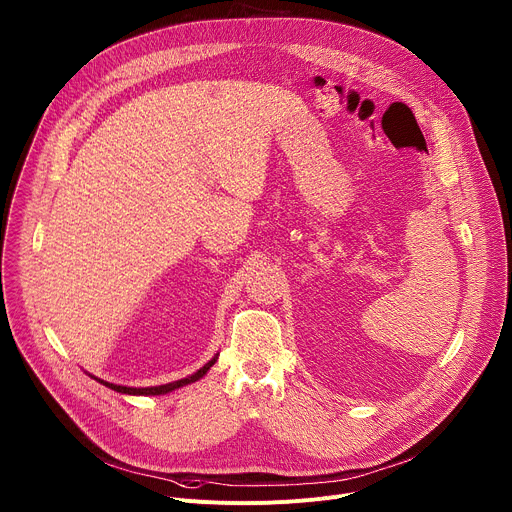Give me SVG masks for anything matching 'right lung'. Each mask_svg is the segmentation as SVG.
Returning a JSON list of instances; mask_svg holds the SVG:
<instances>
[{
	"mask_svg": "<svg viewBox=\"0 0 512 512\" xmlns=\"http://www.w3.org/2000/svg\"><path fill=\"white\" fill-rule=\"evenodd\" d=\"M216 360H218V354H214V356L204 364V367L198 369L196 373H192V375H188V377H184V379H180V381L166 383V385H158V387H125V385H115V383L97 379V377L91 375V373H87V375H89L91 379L99 381L101 385H105V387H109V389L121 393V395H143V397H150V395H166V393H172V391H176V389H180V387H186V385H190V383L200 381V379L210 371V367H212V364H214Z\"/></svg>",
	"mask_w": 512,
	"mask_h": 512,
	"instance_id": "add662e5",
	"label": "right lung"
}]
</instances>
